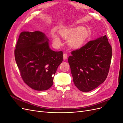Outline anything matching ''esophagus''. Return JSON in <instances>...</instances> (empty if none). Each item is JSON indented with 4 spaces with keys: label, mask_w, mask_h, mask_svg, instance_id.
<instances>
[{
    "label": "esophagus",
    "mask_w": 123,
    "mask_h": 123,
    "mask_svg": "<svg viewBox=\"0 0 123 123\" xmlns=\"http://www.w3.org/2000/svg\"><path fill=\"white\" fill-rule=\"evenodd\" d=\"M63 57H64V59H66L68 57V55L66 53H64L63 54Z\"/></svg>",
    "instance_id": "34e87169"
}]
</instances>
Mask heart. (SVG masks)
I'll return each instance as SVG.
<instances>
[{
	"label": "heart",
	"mask_w": 123,
	"mask_h": 123,
	"mask_svg": "<svg viewBox=\"0 0 123 123\" xmlns=\"http://www.w3.org/2000/svg\"><path fill=\"white\" fill-rule=\"evenodd\" d=\"M60 34L64 39H69L68 44L71 49L77 50L83 46L88 38V32L84 27L75 26L62 30ZM52 37L54 43L57 45L60 44V39L56 33H52Z\"/></svg>",
	"instance_id": "b5f03b06"
}]
</instances>
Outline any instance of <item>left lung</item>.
Instances as JSON below:
<instances>
[{"label":"left lung","mask_w":123,"mask_h":123,"mask_svg":"<svg viewBox=\"0 0 123 123\" xmlns=\"http://www.w3.org/2000/svg\"><path fill=\"white\" fill-rule=\"evenodd\" d=\"M68 58L73 82L83 92L93 90L103 83L108 74L112 48L106 35L91 40L74 50Z\"/></svg>","instance_id":"left-lung-1"}]
</instances>
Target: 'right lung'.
<instances>
[{
    "label": "right lung",
    "mask_w": 123,
    "mask_h": 123,
    "mask_svg": "<svg viewBox=\"0 0 123 123\" xmlns=\"http://www.w3.org/2000/svg\"><path fill=\"white\" fill-rule=\"evenodd\" d=\"M14 54L20 75L29 87L37 91L52 87L53 76L62 62L63 53L50 49L49 39L43 33L22 32Z\"/></svg>",
    "instance_id": "add662e5"
}]
</instances>
